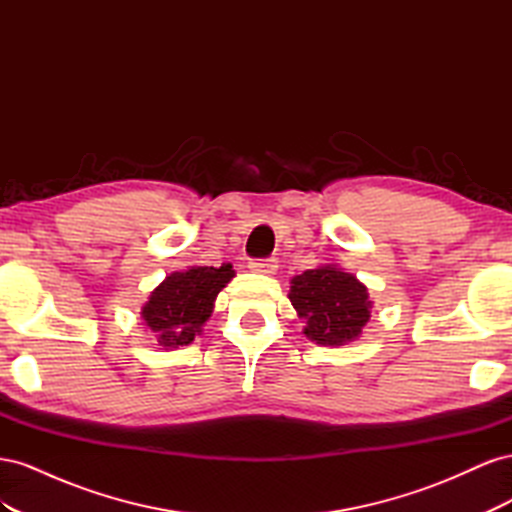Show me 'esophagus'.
I'll return each instance as SVG.
<instances>
[{
    "label": "esophagus",
    "mask_w": 512,
    "mask_h": 512,
    "mask_svg": "<svg viewBox=\"0 0 512 512\" xmlns=\"http://www.w3.org/2000/svg\"><path fill=\"white\" fill-rule=\"evenodd\" d=\"M250 271L254 273H262V275H273L277 271V260L275 258H256L250 260Z\"/></svg>",
    "instance_id": "obj_1"
}]
</instances>
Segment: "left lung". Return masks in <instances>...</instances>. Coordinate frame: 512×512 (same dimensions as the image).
Masks as SVG:
<instances>
[{
	"mask_svg": "<svg viewBox=\"0 0 512 512\" xmlns=\"http://www.w3.org/2000/svg\"><path fill=\"white\" fill-rule=\"evenodd\" d=\"M288 297L307 322L303 333L316 344L344 346L361 335L369 320L367 288L331 265L294 277Z\"/></svg>",
	"mask_w": 512,
	"mask_h": 512,
	"instance_id": "8db88e82",
	"label": "left lung"
}]
</instances>
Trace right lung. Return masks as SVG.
<instances>
[{"label": "right lung", "instance_id": "obj_1", "mask_svg": "<svg viewBox=\"0 0 512 512\" xmlns=\"http://www.w3.org/2000/svg\"><path fill=\"white\" fill-rule=\"evenodd\" d=\"M232 277V265H222L220 269L192 267L170 273L151 292L143 307V318L156 333L158 346L177 348L192 344L213 312L215 297Z\"/></svg>", "mask_w": 512, "mask_h": 512}]
</instances>
